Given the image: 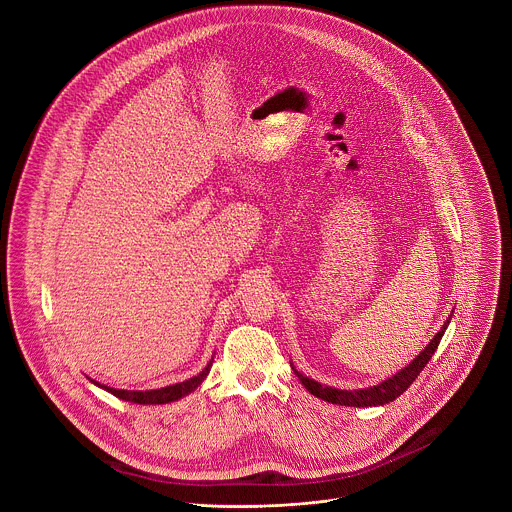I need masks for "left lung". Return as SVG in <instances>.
I'll return each mask as SVG.
<instances>
[{"label": "left lung", "mask_w": 512, "mask_h": 512, "mask_svg": "<svg viewBox=\"0 0 512 512\" xmlns=\"http://www.w3.org/2000/svg\"><path fill=\"white\" fill-rule=\"evenodd\" d=\"M454 314V312H452ZM452 314L450 318L444 322L442 330L437 332L433 336V340L407 364V367H403L399 373H395L393 377L385 379L383 383L375 385V387H364V389H354V391H344V389H336V387H328V385H322L314 379H308L306 375H302L300 371H296L294 364H291V369H294V373L298 375L300 383L318 399L322 401H328V403H334V405H346V407H379V405H385V403H391L395 401L397 397H401L409 385L417 379V375L425 369V364L429 362V358L433 356L437 344H440L446 328L450 326V320H452Z\"/></svg>", "instance_id": "8db88e82"}]
</instances>
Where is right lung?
<instances>
[{
  "label": "right lung",
  "mask_w": 512,
  "mask_h": 512,
  "mask_svg": "<svg viewBox=\"0 0 512 512\" xmlns=\"http://www.w3.org/2000/svg\"><path fill=\"white\" fill-rule=\"evenodd\" d=\"M214 360V358H212ZM212 360L206 364V367L202 369V373H198L196 377L188 379V381H182V383H176V385H170V387H162V389H152V391H125V389H113V387H107V385H101L97 381L91 379V383H95L97 387L105 389L107 393L123 399V401H129V403H137V405H164V403H172V401H178L186 395H190L192 391H196L202 381L206 379V375L210 373V367H212Z\"/></svg>",
  "instance_id": "add662e5"
}]
</instances>
